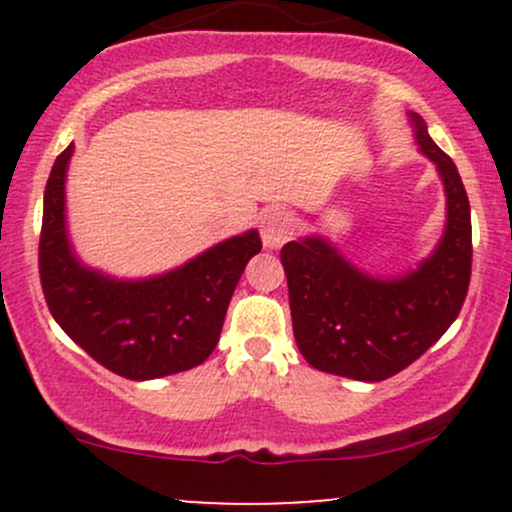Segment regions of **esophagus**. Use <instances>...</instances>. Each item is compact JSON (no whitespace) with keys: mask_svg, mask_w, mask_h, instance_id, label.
Instances as JSON below:
<instances>
[{"mask_svg":"<svg viewBox=\"0 0 512 512\" xmlns=\"http://www.w3.org/2000/svg\"><path fill=\"white\" fill-rule=\"evenodd\" d=\"M296 233V219H293L291 211L284 209H269L262 216V240L269 248H279L286 240L293 238Z\"/></svg>","mask_w":512,"mask_h":512,"instance_id":"obj_1","label":"esophagus"}]
</instances>
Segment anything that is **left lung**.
<instances>
[{
    "instance_id": "8db88e82",
    "label": "left lung",
    "mask_w": 512,
    "mask_h": 512,
    "mask_svg": "<svg viewBox=\"0 0 512 512\" xmlns=\"http://www.w3.org/2000/svg\"><path fill=\"white\" fill-rule=\"evenodd\" d=\"M414 117L416 142L436 163L448 226L428 260L402 279L358 272L322 238L281 248L296 344L322 373L378 383L426 354L460 315L472 276V216L457 166Z\"/></svg>"
}]
</instances>
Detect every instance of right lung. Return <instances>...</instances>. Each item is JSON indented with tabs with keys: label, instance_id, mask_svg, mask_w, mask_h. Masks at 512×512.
<instances>
[{
	"label": "right lung",
	"instance_id": "add662e5",
	"mask_svg": "<svg viewBox=\"0 0 512 512\" xmlns=\"http://www.w3.org/2000/svg\"><path fill=\"white\" fill-rule=\"evenodd\" d=\"M74 146L57 156L45 185L38 269L52 317L93 361L127 380H154L204 363L240 274L262 250L257 231L223 240L146 281H115L81 267L64 231V178Z\"/></svg>",
	"mask_w": 512,
	"mask_h": 512
}]
</instances>
